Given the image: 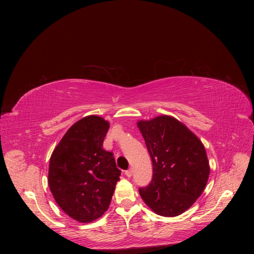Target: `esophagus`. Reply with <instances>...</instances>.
<instances>
[{"instance_id":"obj_1","label":"esophagus","mask_w":254,"mask_h":254,"mask_svg":"<svg viewBox=\"0 0 254 254\" xmlns=\"http://www.w3.org/2000/svg\"><path fill=\"white\" fill-rule=\"evenodd\" d=\"M125 175L128 177V178H130V177L132 176V170H128L125 172Z\"/></svg>"}]
</instances>
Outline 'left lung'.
Wrapping results in <instances>:
<instances>
[{
	"instance_id": "8db88e82",
	"label": "left lung",
	"mask_w": 254,
	"mask_h": 254,
	"mask_svg": "<svg viewBox=\"0 0 254 254\" xmlns=\"http://www.w3.org/2000/svg\"><path fill=\"white\" fill-rule=\"evenodd\" d=\"M152 161V180L139 190L144 202L160 216L175 217L200 197L210 176L204 145L171 115L136 122Z\"/></svg>"
}]
</instances>
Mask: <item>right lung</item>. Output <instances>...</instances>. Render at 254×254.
Wrapping results in <instances>:
<instances>
[{
    "mask_svg": "<svg viewBox=\"0 0 254 254\" xmlns=\"http://www.w3.org/2000/svg\"><path fill=\"white\" fill-rule=\"evenodd\" d=\"M108 121L88 115L68 128L54 149L48 182L54 199L76 221H94L108 210L121 171L103 148Z\"/></svg>",
    "mask_w": 254,
    "mask_h": 254,
    "instance_id": "right-lung-1",
    "label": "right lung"
}]
</instances>
